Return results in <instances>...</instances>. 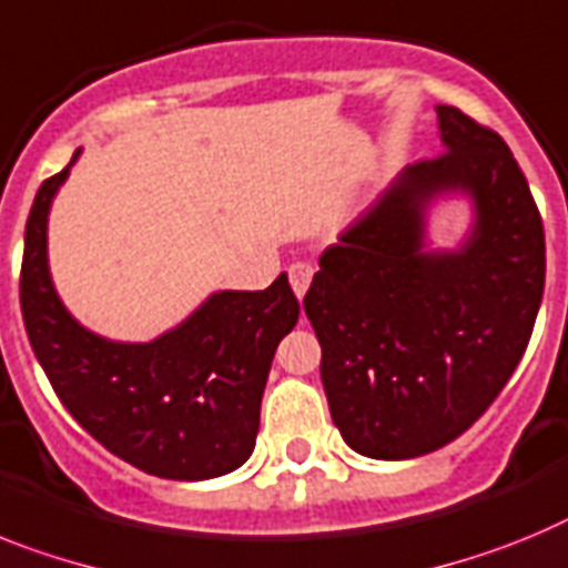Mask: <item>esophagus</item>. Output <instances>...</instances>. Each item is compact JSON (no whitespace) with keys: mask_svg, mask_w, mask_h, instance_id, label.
<instances>
[{"mask_svg":"<svg viewBox=\"0 0 568 568\" xmlns=\"http://www.w3.org/2000/svg\"><path fill=\"white\" fill-rule=\"evenodd\" d=\"M312 280H314V268L308 263H294L288 268V283L300 300L305 297V291H308Z\"/></svg>","mask_w":568,"mask_h":568,"instance_id":"obj_1","label":"esophagus"}]
</instances>
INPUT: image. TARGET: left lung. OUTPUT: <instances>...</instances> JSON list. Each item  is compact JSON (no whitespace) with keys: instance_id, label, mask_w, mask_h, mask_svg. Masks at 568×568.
<instances>
[{"instance_id":"8db88e82","label":"left lung","mask_w":568,"mask_h":568,"mask_svg":"<svg viewBox=\"0 0 568 568\" xmlns=\"http://www.w3.org/2000/svg\"><path fill=\"white\" fill-rule=\"evenodd\" d=\"M434 111L443 154L408 165L323 251L303 300L334 426L374 460L460 437L509 383L544 297V220L509 145L457 108ZM443 195L473 202L457 250L425 240Z\"/></svg>"}]
</instances>
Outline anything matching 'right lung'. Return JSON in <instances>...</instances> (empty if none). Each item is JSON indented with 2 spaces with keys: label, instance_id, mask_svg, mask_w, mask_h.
<instances>
[{
  "label": "right lung",
  "instance_id": "obj_1",
  "mask_svg": "<svg viewBox=\"0 0 568 568\" xmlns=\"http://www.w3.org/2000/svg\"><path fill=\"white\" fill-rule=\"evenodd\" d=\"M71 165L42 182L24 225L19 300L39 366L73 420L111 455L165 480L229 475L254 452L271 359L297 325L288 277L265 291H214L148 343L88 332L48 268V214Z\"/></svg>",
  "mask_w": 568,
  "mask_h": 568
}]
</instances>
